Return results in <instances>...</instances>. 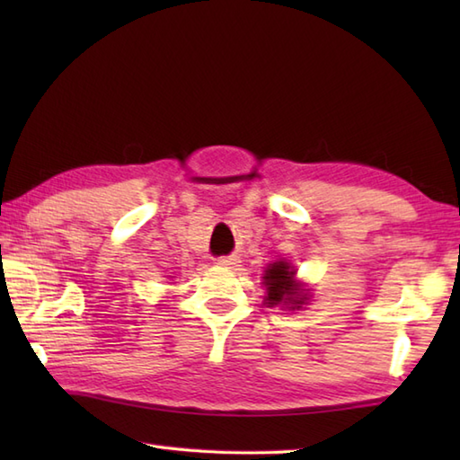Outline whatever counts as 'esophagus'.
Wrapping results in <instances>:
<instances>
[{
	"mask_svg": "<svg viewBox=\"0 0 460 460\" xmlns=\"http://www.w3.org/2000/svg\"><path fill=\"white\" fill-rule=\"evenodd\" d=\"M237 262H239L237 257H219L217 259V265H221V267H233V265H237Z\"/></svg>",
	"mask_w": 460,
	"mask_h": 460,
	"instance_id": "esophagus-1",
	"label": "esophagus"
}]
</instances>
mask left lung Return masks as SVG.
Returning <instances> with one entry per match:
<instances>
[{
  "instance_id": "left-lung-1",
  "label": "left lung",
  "mask_w": 460,
  "mask_h": 460,
  "mask_svg": "<svg viewBox=\"0 0 460 460\" xmlns=\"http://www.w3.org/2000/svg\"><path fill=\"white\" fill-rule=\"evenodd\" d=\"M265 287H267V306H277L280 302L300 306L305 298H300L298 282H295V270L288 267V262H272L265 270Z\"/></svg>"
}]
</instances>
